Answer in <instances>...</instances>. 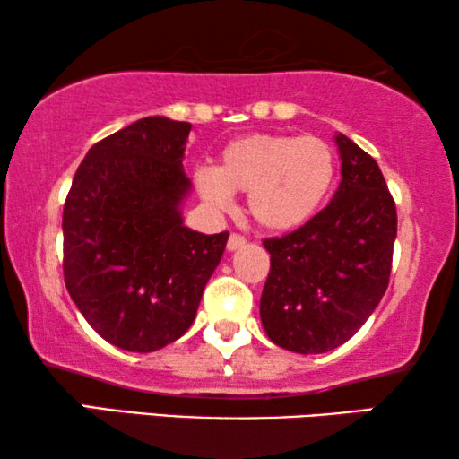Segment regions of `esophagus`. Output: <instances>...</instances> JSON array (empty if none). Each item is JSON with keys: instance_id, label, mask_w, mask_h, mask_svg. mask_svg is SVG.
Instances as JSON below:
<instances>
[{"instance_id": "1", "label": "esophagus", "mask_w": 459, "mask_h": 459, "mask_svg": "<svg viewBox=\"0 0 459 459\" xmlns=\"http://www.w3.org/2000/svg\"><path fill=\"white\" fill-rule=\"evenodd\" d=\"M244 244H247V238H244L242 234H231L228 240V250H238V248H242Z\"/></svg>"}]
</instances>
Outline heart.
<instances>
[{
  "instance_id": "1",
  "label": "heart",
  "mask_w": 459,
  "mask_h": 459,
  "mask_svg": "<svg viewBox=\"0 0 459 459\" xmlns=\"http://www.w3.org/2000/svg\"><path fill=\"white\" fill-rule=\"evenodd\" d=\"M336 181V154L316 135L253 134L231 140L219 165L200 167L194 184L211 209L228 211L247 194L248 215L269 231L297 230L317 215Z\"/></svg>"
}]
</instances>
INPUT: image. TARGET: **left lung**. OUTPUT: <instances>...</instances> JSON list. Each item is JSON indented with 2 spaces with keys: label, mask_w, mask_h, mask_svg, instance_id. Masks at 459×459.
<instances>
[{
  "label": "left lung",
  "mask_w": 459,
  "mask_h": 459,
  "mask_svg": "<svg viewBox=\"0 0 459 459\" xmlns=\"http://www.w3.org/2000/svg\"><path fill=\"white\" fill-rule=\"evenodd\" d=\"M341 175L330 204L281 238L261 294L272 342L294 353H325L347 342L385 297L397 238V209L372 156L336 135Z\"/></svg>",
  "instance_id": "obj_1"
}]
</instances>
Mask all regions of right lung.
I'll return each instance as SVG.
<instances>
[{"label": "right lung", "instance_id": "obj_1", "mask_svg": "<svg viewBox=\"0 0 459 459\" xmlns=\"http://www.w3.org/2000/svg\"><path fill=\"white\" fill-rule=\"evenodd\" d=\"M190 129L146 117L93 143L62 212L68 294L104 341L134 353L186 334L230 238L181 219Z\"/></svg>", "mask_w": 459, "mask_h": 459}]
</instances>
